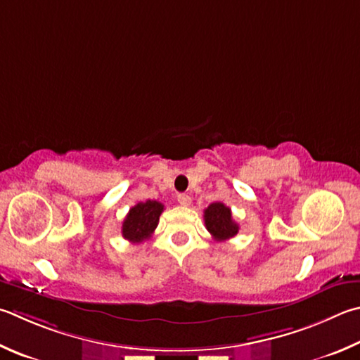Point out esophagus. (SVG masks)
Masks as SVG:
<instances>
[{"label":"esophagus","mask_w":360,"mask_h":360,"mask_svg":"<svg viewBox=\"0 0 360 360\" xmlns=\"http://www.w3.org/2000/svg\"><path fill=\"white\" fill-rule=\"evenodd\" d=\"M178 202H179L181 206H191L192 198L188 197V195H186V193H181V195H178Z\"/></svg>","instance_id":"1"}]
</instances>
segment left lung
<instances>
[{
	"label": "left lung",
	"mask_w": 360,
	"mask_h": 360,
	"mask_svg": "<svg viewBox=\"0 0 360 360\" xmlns=\"http://www.w3.org/2000/svg\"><path fill=\"white\" fill-rule=\"evenodd\" d=\"M205 225L219 243L234 238L239 231V225L233 220L231 209L220 201L212 202L205 209Z\"/></svg>",
	"instance_id": "1"
}]
</instances>
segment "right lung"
I'll return each mask as SVG.
<instances>
[{
	"label": "right lung",
	"instance_id": "1",
	"mask_svg": "<svg viewBox=\"0 0 360 360\" xmlns=\"http://www.w3.org/2000/svg\"><path fill=\"white\" fill-rule=\"evenodd\" d=\"M163 212V205L159 201L148 200L136 202L130 207L129 214L122 221V238L129 243L139 244L151 238L155 226L159 225V217Z\"/></svg>",
	"mask_w": 360,
	"mask_h": 360
}]
</instances>
